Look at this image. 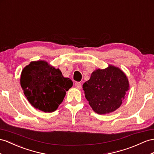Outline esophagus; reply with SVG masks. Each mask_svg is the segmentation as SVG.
Masks as SVG:
<instances>
[{
	"instance_id": "esophagus-1",
	"label": "esophagus",
	"mask_w": 154,
	"mask_h": 154,
	"mask_svg": "<svg viewBox=\"0 0 154 154\" xmlns=\"http://www.w3.org/2000/svg\"><path fill=\"white\" fill-rule=\"evenodd\" d=\"M75 87H76L77 89H79V90L81 89V88H82L81 83V82H76L75 83Z\"/></svg>"
}]
</instances>
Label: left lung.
I'll use <instances>...</instances> for the list:
<instances>
[{
	"label": "left lung",
	"instance_id": "8db88e82",
	"mask_svg": "<svg viewBox=\"0 0 154 154\" xmlns=\"http://www.w3.org/2000/svg\"><path fill=\"white\" fill-rule=\"evenodd\" d=\"M82 88L93 111L105 115L120 107L129 89V83L123 71L109 64L105 69L94 70Z\"/></svg>",
	"mask_w": 154,
	"mask_h": 154
}]
</instances>
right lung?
I'll list each match as a JSON object with an SVG mask.
<instances>
[{"instance_id": "1", "label": "right lung", "mask_w": 154, "mask_h": 154, "mask_svg": "<svg viewBox=\"0 0 154 154\" xmlns=\"http://www.w3.org/2000/svg\"><path fill=\"white\" fill-rule=\"evenodd\" d=\"M21 86L32 107L45 112L58 109L73 82L44 60L32 61L21 72Z\"/></svg>"}]
</instances>
